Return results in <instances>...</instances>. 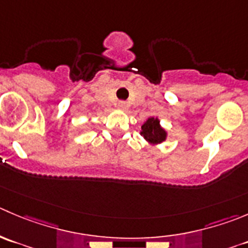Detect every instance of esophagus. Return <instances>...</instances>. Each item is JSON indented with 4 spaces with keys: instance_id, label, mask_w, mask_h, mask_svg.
<instances>
[{
    "instance_id": "1",
    "label": "esophagus",
    "mask_w": 248,
    "mask_h": 248,
    "mask_svg": "<svg viewBox=\"0 0 248 248\" xmlns=\"http://www.w3.org/2000/svg\"><path fill=\"white\" fill-rule=\"evenodd\" d=\"M117 108H119L120 110H124L127 108V104L124 102H119L117 103Z\"/></svg>"
}]
</instances>
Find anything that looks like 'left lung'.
<instances>
[{
	"label": "left lung",
	"mask_w": 248,
	"mask_h": 248,
	"mask_svg": "<svg viewBox=\"0 0 248 248\" xmlns=\"http://www.w3.org/2000/svg\"><path fill=\"white\" fill-rule=\"evenodd\" d=\"M140 134L151 145L162 143L167 138V132L161 127L160 120L157 117H149L141 126Z\"/></svg>",
	"instance_id": "obj_1"
}]
</instances>
